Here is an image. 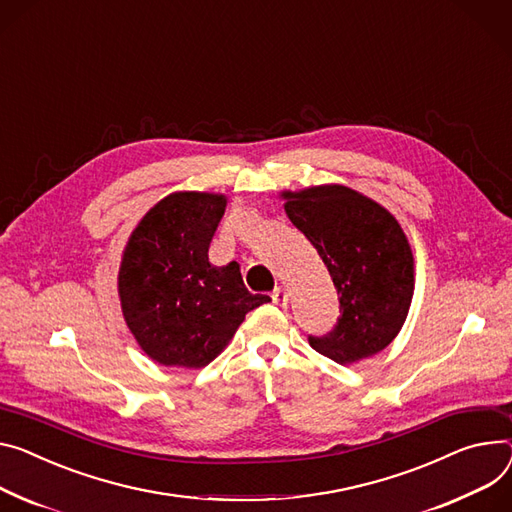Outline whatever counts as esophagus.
<instances>
[{
	"label": "esophagus",
	"instance_id": "34e87169",
	"mask_svg": "<svg viewBox=\"0 0 512 512\" xmlns=\"http://www.w3.org/2000/svg\"><path fill=\"white\" fill-rule=\"evenodd\" d=\"M270 297H272V303H277V305H287V301H289V295H287V291L283 287L274 289Z\"/></svg>",
	"mask_w": 512,
	"mask_h": 512
}]
</instances>
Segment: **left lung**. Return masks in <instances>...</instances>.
I'll return each mask as SVG.
<instances>
[{"instance_id":"8db88e82","label":"left lung","mask_w":512,"mask_h":512,"mask_svg":"<svg viewBox=\"0 0 512 512\" xmlns=\"http://www.w3.org/2000/svg\"><path fill=\"white\" fill-rule=\"evenodd\" d=\"M285 213L318 250L340 299V318L320 355L352 365L381 352L408 318L414 256L398 219L369 196L342 184L283 190Z\"/></svg>"}]
</instances>
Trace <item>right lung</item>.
Here are the masks:
<instances>
[{
  "mask_svg": "<svg viewBox=\"0 0 512 512\" xmlns=\"http://www.w3.org/2000/svg\"><path fill=\"white\" fill-rule=\"evenodd\" d=\"M227 196L180 190L155 203L131 231L119 268L123 318L145 355L166 367H207L246 313L252 295L238 262L213 266L209 244Z\"/></svg>",
  "mask_w": 512,
  "mask_h": 512,
  "instance_id": "obj_1",
  "label": "right lung"
}]
</instances>
